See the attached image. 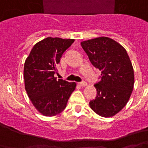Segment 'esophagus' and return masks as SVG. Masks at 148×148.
I'll return each instance as SVG.
<instances>
[{"mask_svg": "<svg viewBox=\"0 0 148 148\" xmlns=\"http://www.w3.org/2000/svg\"><path fill=\"white\" fill-rule=\"evenodd\" d=\"M79 85L81 86H86V83L85 82V81H82V82L79 83Z\"/></svg>", "mask_w": 148, "mask_h": 148, "instance_id": "obj_1", "label": "esophagus"}]
</instances>
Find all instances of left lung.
<instances>
[{"mask_svg":"<svg viewBox=\"0 0 148 148\" xmlns=\"http://www.w3.org/2000/svg\"><path fill=\"white\" fill-rule=\"evenodd\" d=\"M81 46L92 64L101 71V80L94 85L97 97L90 106L103 117L115 116L127 104L134 87L129 56L122 45L108 37L84 41Z\"/></svg>","mask_w":148,"mask_h":148,"instance_id":"8db88e82","label":"left lung"}]
</instances>
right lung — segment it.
<instances>
[{
  "label": "right lung",
  "mask_w": 148,
  "mask_h": 148,
  "mask_svg": "<svg viewBox=\"0 0 148 148\" xmlns=\"http://www.w3.org/2000/svg\"><path fill=\"white\" fill-rule=\"evenodd\" d=\"M74 39H46L33 46L24 64L25 89L35 108L45 116H56L65 109L76 83L55 77L62 55Z\"/></svg>",
  "instance_id": "add662e5"
}]
</instances>
